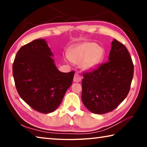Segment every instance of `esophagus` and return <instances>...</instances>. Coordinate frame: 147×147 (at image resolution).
I'll use <instances>...</instances> for the list:
<instances>
[{
  "label": "esophagus",
  "instance_id": "1",
  "mask_svg": "<svg viewBox=\"0 0 147 147\" xmlns=\"http://www.w3.org/2000/svg\"><path fill=\"white\" fill-rule=\"evenodd\" d=\"M73 81L74 82H80L81 81V76L79 74L76 73L74 76Z\"/></svg>",
  "mask_w": 147,
  "mask_h": 147
}]
</instances>
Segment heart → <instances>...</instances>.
<instances>
[{"mask_svg":"<svg viewBox=\"0 0 147 147\" xmlns=\"http://www.w3.org/2000/svg\"><path fill=\"white\" fill-rule=\"evenodd\" d=\"M104 49L94 42H86L76 45L70 49L68 56L65 60L67 63L74 62L80 63V67L84 71L94 70L103 59Z\"/></svg>","mask_w":147,"mask_h":147,"instance_id":"heart-1","label":"heart"}]
</instances>
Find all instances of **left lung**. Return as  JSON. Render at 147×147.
I'll return each mask as SVG.
<instances>
[{
    "instance_id": "8db88e82",
    "label": "left lung",
    "mask_w": 147,
    "mask_h": 147,
    "mask_svg": "<svg viewBox=\"0 0 147 147\" xmlns=\"http://www.w3.org/2000/svg\"><path fill=\"white\" fill-rule=\"evenodd\" d=\"M83 76L84 106L96 114L113 111L128 95L134 76L133 62L126 47L114 39L108 62Z\"/></svg>"
}]
</instances>
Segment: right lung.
<instances>
[{
  "label": "right lung",
  "instance_id": "obj_1",
  "mask_svg": "<svg viewBox=\"0 0 147 147\" xmlns=\"http://www.w3.org/2000/svg\"><path fill=\"white\" fill-rule=\"evenodd\" d=\"M45 39H38L19 50L13 64V76L21 98L43 113L58 108L71 87L74 72L62 73L57 69Z\"/></svg>",
  "mask_w": 147,
  "mask_h": 147
}]
</instances>
